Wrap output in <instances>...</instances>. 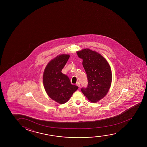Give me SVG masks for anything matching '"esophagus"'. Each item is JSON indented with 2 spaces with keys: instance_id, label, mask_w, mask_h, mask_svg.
Here are the masks:
<instances>
[{
  "instance_id": "obj_1",
  "label": "esophagus",
  "mask_w": 147,
  "mask_h": 147,
  "mask_svg": "<svg viewBox=\"0 0 147 147\" xmlns=\"http://www.w3.org/2000/svg\"><path fill=\"white\" fill-rule=\"evenodd\" d=\"M76 85L78 86L80 88V83L78 82H77Z\"/></svg>"
}]
</instances>
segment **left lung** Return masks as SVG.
<instances>
[{
  "label": "left lung",
  "mask_w": 147,
  "mask_h": 147,
  "mask_svg": "<svg viewBox=\"0 0 147 147\" xmlns=\"http://www.w3.org/2000/svg\"><path fill=\"white\" fill-rule=\"evenodd\" d=\"M77 54L83 60L88 79L87 87L81 90L91 102H97L107 95L111 87V67L102 56L89 49L77 51Z\"/></svg>",
  "instance_id": "left-lung-1"
}]
</instances>
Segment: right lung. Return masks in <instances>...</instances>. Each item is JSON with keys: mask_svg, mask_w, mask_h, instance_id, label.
<instances>
[{"mask_svg": "<svg viewBox=\"0 0 147 147\" xmlns=\"http://www.w3.org/2000/svg\"><path fill=\"white\" fill-rule=\"evenodd\" d=\"M70 57L62 54L50 61L45 69L43 84L47 94L60 104L67 102L78 87L71 83L68 77L61 71Z\"/></svg>", "mask_w": 147, "mask_h": 147, "instance_id": "obj_1", "label": "right lung"}]
</instances>
